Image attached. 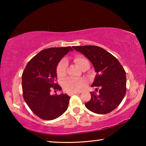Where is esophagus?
I'll return each instance as SVG.
<instances>
[{
	"label": "esophagus",
	"mask_w": 146,
	"mask_h": 146,
	"mask_svg": "<svg viewBox=\"0 0 146 146\" xmlns=\"http://www.w3.org/2000/svg\"><path fill=\"white\" fill-rule=\"evenodd\" d=\"M77 92H74V93H68V95H76V94H78Z\"/></svg>",
	"instance_id": "34e87169"
}]
</instances>
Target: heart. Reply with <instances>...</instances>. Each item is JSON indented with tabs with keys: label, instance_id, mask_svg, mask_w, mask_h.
Instances as JSON below:
<instances>
[{
	"label": "heart",
	"instance_id": "heart-1",
	"mask_svg": "<svg viewBox=\"0 0 146 146\" xmlns=\"http://www.w3.org/2000/svg\"><path fill=\"white\" fill-rule=\"evenodd\" d=\"M74 62L81 70L83 71L84 70H88L90 68V62L84 56H76L74 58ZM67 66V62L65 60H62L58 64L57 68H56V73H57L58 77L61 78L66 75ZM84 84L85 82L81 79L69 78L65 79L62 82V88L67 92L74 93L80 91Z\"/></svg>",
	"mask_w": 146,
	"mask_h": 146
}]
</instances>
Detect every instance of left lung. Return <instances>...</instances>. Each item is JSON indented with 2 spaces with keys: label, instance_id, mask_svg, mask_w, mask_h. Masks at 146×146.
<instances>
[{
  "label": "left lung",
  "instance_id": "8db88e82",
  "mask_svg": "<svg viewBox=\"0 0 146 146\" xmlns=\"http://www.w3.org/2000/svg\"><path fill=\"white\" fill-rule=\"evenodd\" d=\"M92 63L97 73L92 87L98 93L91 92V98L85 104L89 110L97 114H107L117 108L126 92V76L118 60L108 51L98 46H73ZM98 88H96L97 91Z\"/></svg>",
  "mask_w": 146,
  "mask_h": 146
}]
</instances>
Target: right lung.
Segmentation results:
<instances>
[{
  "instance_id": "1",
  "label": "right lung",
  "mask_w": 146,
  "mask_h": 146,
  "mask_svg": "<svg viewBox=\"0 0 146 146\" xmlns=\"http://www.w3.org/2000/svg\"><path fill=\"white\" fill-rule=\"evenodd\" d=\"M70 51V46L45 49L27 64L22 75L23 97L27 105L37 117L51 120L67 110L70 97L67 94L51 95L52 89L62 88L55 80L59 62Z\"/></svg>"
}]
</instances>
